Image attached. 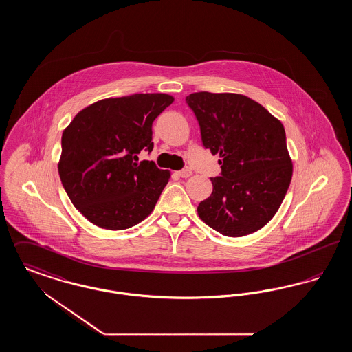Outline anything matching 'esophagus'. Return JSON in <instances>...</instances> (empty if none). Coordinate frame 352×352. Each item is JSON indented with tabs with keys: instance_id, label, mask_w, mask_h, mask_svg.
Masks as SVG:
<instances>
[{
	"instance_id": "34e87169",
	"label": "esophagus",
	"mask_w": 352,
	"mask_h": 352,
	"mask_svg": "<svg viewBox=\"0 0 352 352\" xmlns=\"http://www.w3.org/2000/svg\"><path fill=\"white\" fill-rule=\"evenodd\" d=\"M178 175H179L181 178H188V177H191V175H192V171H191V170H188V168H184V170L178 171Z\"/></svg>"
}]
</instances>
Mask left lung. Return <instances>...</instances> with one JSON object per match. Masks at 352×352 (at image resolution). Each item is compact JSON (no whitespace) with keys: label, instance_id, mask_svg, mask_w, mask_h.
<instances>
[{"label":"left lung","instance_id":"obj_1","mask_svg":"<svg viewBox=\"0 0 352 352\" xmlns=\"http://www.w3.org/2000/svg\"><path fill=\"white\" fill-rule=\"evenodd\" d=\"M206 149L219 154L220 177L198 206L199 218L219 234L240 237L276 215L293 175L284 125L257 101L239 94L195 92L186 98Z\"/></svg>","mask_w":352,"mask_h":352}]
</instances>
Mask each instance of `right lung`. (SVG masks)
<instances>
[{"instance_id": "1", "label": "right lung", "mask_w": 352, "mask_h": 352, "mask_svg": "<svg viewBox=\"0 0 352 352\" xmlns=\"http://www.w3.org/2000/svg\"><path fill=\"white\" fill-rule=\"evenodd\" d=\"M174 98L135 94L96 101L62 134L59 177L68 198L95 226L120 231L148 218L170 178L153 161L151 125Z\"/></svg>"}]
</instances>
